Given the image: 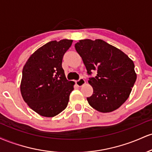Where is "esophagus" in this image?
I'll return each instance as SVG.
<instances>
[{
	"label": "esophagus",
	"mask_w": 152,
	"mask_h": 152,
	"mask_svg": "<svg viewBox=\"0 0 152 152\" xmlns=\"http://www.w3.org/2000/svg\"><path fill=\"white\" fill-rule=\"evenodd\" d=\"M85 83H86V81H85V80L83 79V78H80L78 81H76V85H77V86H79V87H81V86H83V85H84Z\"/></svg>",
	"instance_id": "obj_1"
}]
</instances>
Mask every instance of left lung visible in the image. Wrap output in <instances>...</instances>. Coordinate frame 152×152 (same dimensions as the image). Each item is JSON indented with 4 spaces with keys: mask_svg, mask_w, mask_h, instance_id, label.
Listing matches in <instances>:
<instances>
[{
    "mask_svg": "<svg viewBox=\"0 0 152 152\" xmlns=\"http://www.w3.org/2000/svg\"><path fill=\"white\" fill-rule=\"evenodd\" d=\"M75 48L87 73L97 71L96 76L88 80L94 89L92 96L87 98L89 105L102 113L118 109L129 98L137 80L133 61L101 39L80 40Z\"/></svg>",
    "mask_w": 152,
    "mask_h": 152,
    "instance_id": "left-lung-1",
    "label": "left lung"
}]
</instances>
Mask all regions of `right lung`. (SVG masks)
Returning <instances> with one entry per match:
<instances>
[{"label":"right lung","mask_w":152,"mask_h":152,"mask_svg":"<svg viewBox=\"0 0 152 152\" xmlns=\"http://www.w3.org/2000/svg\"><path fill=\"white\" fill-rule=\"evenodd\" d=\"M73 40L52 41L39 48L23 66L20 93L24 102L40 116L53 117L66 109L75 83L66 79L64 53Z\"/></svg>","instance_id":"right-lung-1"}]
</instances>
